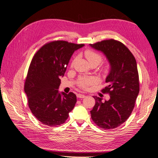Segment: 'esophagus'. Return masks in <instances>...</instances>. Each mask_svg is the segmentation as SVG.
I'll use <instances>...</instances> for the list:
<instances>
[{
	"instance_id": "1",
	"label": "esophagus",
	"mask_w": 158,
	"mask_h": 158,
	"mask_svg": "<svg viewBox=\"0 0 158 158\" xmlns=\"http://www.w3.org/2000/svg\"><path fill=\"white\" fill-rule=\"evenodd\" d=\"M86 96L85 95H82V94H77V98H85Z\"/></svg>"
}]
</instances>
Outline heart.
I'll return each mask as SVG.
<instances>
[{
  "label": "heart",
  "instance_id": "1",
  "mask_svg": "<svg viewBox=\"0 0 158 158\" xmlns=\"http://www.w3.org/2000/svg\"><path fill=\"white\" fill-rule=\"evenodd\" d=\"M85 56L88 61L90 64L92 63H97L98 64L102 60V56L94 50L87 49L85 52ZM76 61V58H74L72 61L71 66H72ZM110 66L109 65H106L102 69V73L106 74L108 73L110 71ZM97 82V79L94 77H80L77 81V85L81 88L86 89L90 86H93L95 85Z\"/></svg>",
  "mask_w": 158,
  "mask_h": 158
}]
</instances>
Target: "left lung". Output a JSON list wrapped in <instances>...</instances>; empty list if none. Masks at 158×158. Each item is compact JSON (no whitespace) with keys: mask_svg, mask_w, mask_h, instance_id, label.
I'll list each match as a JSON object with an SVG mask.
<instances>
[{"mask_svg":"<svg viewBox=\"0 0 158 158\" xmlns=\"http://www.w3.org/2000/svg\"><path fill=\"white\" fill-rule=\"evenodd\" d=\"M89 45L102 52L111 66L106 79L107 86L102 89L110 98L103 102L102 98L94 96L95 104L90 111L91 117L99 127L114 129L127 120L135 107L139 91L136 61L129 48L119 41L106 40Z\"/></svg>","mask_w":158,"mask_h":158,"instance_id":"1","label":"left lung"}]
</instances>
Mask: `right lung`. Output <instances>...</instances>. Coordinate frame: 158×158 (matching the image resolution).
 I'll return each instance as SVG.
<instances>
[{
    "instance_id": "add662e5",
    "label": "right lung",
    "mask_w": 158,
    "mask_h": 158,
    "mask_svg": "<svg viewBox=\"0 0 158 158\" xmlns=\"http://www.w3.org/2000/svg\"><path fill=\"white\" fill-rule=\"evenodd\" d=\"M84 44L63 40L47 43L33 56L24 84L29 109L45 126L56 127L64 123L77 102L72 92H58L69 60L75 51Z\"/></svg>"
}]
</instances>
